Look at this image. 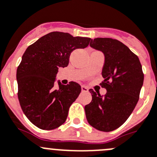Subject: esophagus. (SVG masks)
Returning a JSON list of instances; mask_svg holds the SVG:
<instances>
[{"label":"esophagus","mask_w":157,"mask_h":157,"mask_svg":"<svg viewBox=\"0 0 157 157\" xmlns=\"http://www.w3.org/2000/svg\"><path fill=\"white\" fill-rule=\"evenodd\" d=\"M89 91V89L88 87H86L85 86H82V93H86V92Z\"/></svg>","instance_id":"1"}]
</instances>
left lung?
Here are the masks:
<instances>
[{
    "label": "left lung",
    "mask_w": 157,
    "mask_h": 157,
    "mask_svg": "<svg viewBox=\"0 0 157 157\" xmlns=\"http://www.w3.org/2000/svg\"><path fill=\"white\" fill-rule=\"evenodd\" d=\"M90 45L104 54L101 86L107 93L101 96L90 90L92 101L85 106L86 119L97 130L111 132L121 126L134 110L144 75L139 57L118 40L96 38Z\"/></svg>",
    "instance_id": "obj_1"
}]
</instances>
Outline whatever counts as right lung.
<instances>
[{
  "label": "right lung",
  "instance_id": "right-lung-1",
  "mask_svg": "<svg viewBox=\"0 0 157 157\" xmlns=\"http://www.w3.org/2000/svg\"><path fill=\"white\" fill-rule=\"evenodd\" d=\"M90 38L52 32L26 49L17 68L18 97L23 113L44 130L57 128L65 122L69 107L81 93L79 84L71 82L54 86L59 67H67L75 49L86 48Z\"/></svg>",
  "mask_w": 157,
  "mask_h": 157
}]
</instances>
